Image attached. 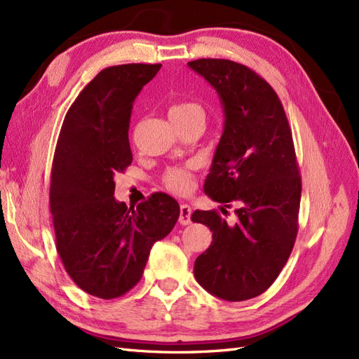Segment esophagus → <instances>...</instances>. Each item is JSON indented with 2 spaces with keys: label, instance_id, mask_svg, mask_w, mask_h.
Here are the masks:
<instances>
[{
  "label": "esophagus",
  "instance_id": "1",
  "mask_svg": "<svg viewBox=\"0 0 359 359\" xmlns=\"http://www.w3.org/2000/svg\"><path fill=\"white\" fill-rule=\"evenodd\" d=\"M191 212H192V209H191V206H189V205H187V203L180 205L179 223H180V224H183V226L189 224V223H191Z\"/></svg>",
  "mask_w": 359,
  "mask_h": 359
}]
</instances>
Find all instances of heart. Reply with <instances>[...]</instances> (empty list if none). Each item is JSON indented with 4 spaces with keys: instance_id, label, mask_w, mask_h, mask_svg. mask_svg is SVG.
Masks as SVG:
<instances>
[{
    "instance_id": "b5f03b06",
    "label": "heart",
    "mask_w": 359,
    "mask_h": 359,
    "mask_svg": "<svg viewBox=\"0 0 359 359\" xmlns=\"http://www.w3.org/2000/svg\"><path fill=\"white\" fill-rule=\"evenodd\" d=\"M170 119L171 121H182L194 115H203V110L197 103H191V101H183V103L174 104L170 109ZM163 185L168 191L174 194H185L191 188L192 182V167H171L163 174Z\"/></svg>"
}]
</instances>
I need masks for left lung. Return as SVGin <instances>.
<instances>
[{"mask_svg":"<svg viewBox=\"0 0 359 359\" xmlns=\"http://www.w3.org/2000/svg\"><path fill=\"white\" fill-rule=\"evenodd\" d=\"M188 67L217 90L224 112L205 194L238 206L233 224L217 210L191 215L212 232L194 276L212 296L243 302L276 280L297 236L302 180L291 128L278 94L250 68L226 59H198Z\"/></svg>","mask_w":359,"mask_h":359,"instance_id":"1","label":"left lung"}]
</instances>
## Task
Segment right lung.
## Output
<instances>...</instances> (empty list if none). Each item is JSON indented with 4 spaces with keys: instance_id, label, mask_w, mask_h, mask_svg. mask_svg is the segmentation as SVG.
<instances>
[{
    "instance_id": "obj_1",
    "label": "right lung",
    "mask_w": 359,
    "mask_h": 359,
    "mask_svg": "<svg viewBox=\"0 0 359 359\" xmlns=\"http://www.w3.org/2000/svg\"><path fill=\"white\" fill-rule=\"evenodd\" d=\"M161 63L109 67L71 104L54 151L50 209L56 249L79 288L115 299L141 280L150 250L176 224L180 208L154 194L128 209L116 201L115 172L133 156L128 126L133 101L158 74Z\"/></svg>"
}]
</instances>
